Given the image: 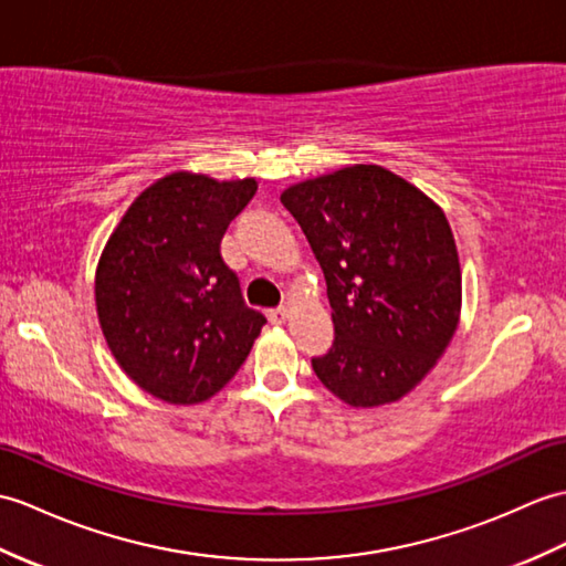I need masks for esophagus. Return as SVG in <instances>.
I'll use <instances>...</instances> for the list:
<instances>
[{"instance_id":"1","label":"esophagus","mask_w":566,"mask_h":566,"mask_svg":"<svg viewBox=\"0 0 566 566\" xmlns=\"http://www.w3.org/2000/svg\"><path fill=\"white\" fill-rule=\"evenodd\" d=\"M268 318L272 325H282L286 318H289V311L284 306H277V308H270L268 311Z\"/></svg>"}]
</instances>
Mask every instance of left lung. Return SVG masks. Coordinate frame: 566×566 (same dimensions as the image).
Here are the masks:
<instances>
[{"mask_svg": "<svg viewBox=\"0 0 566 566\" xmlns=\"http://www.w3.org/2000/svg\"><path fill=\"white\" fill-rule=\"evenodd\" d=\"M325 274L335 339L311 366L354 407L402 398L455 333L461 265L441 209L380 166L282 192Z\"/></svg>", "mask_w": 566, "mask_h": 566, "instance_id": "obj_1", "label": "left lung"}]
</instances>
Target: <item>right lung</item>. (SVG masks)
Masks as SVG:
<instances>
[{"label":"right lung","instance_id":"1","mask_svg":"<svg viewBox=\"0 0 566 566\" xmlns=\"http://www.w3.org/2000/svg\"><path fill=\"white\" fill-rule=\"evenodd\" d=\"M253 178L170 174L144 190L111 235L96 272L105 343L125 374L176 405L212 398L241 369L265 315L245 306L221 258Z\"/></svg>","mask_w":566,"mask_h":566}]
</instances>
